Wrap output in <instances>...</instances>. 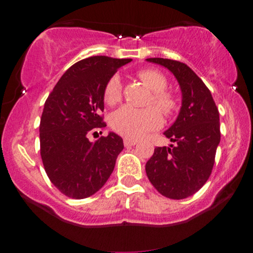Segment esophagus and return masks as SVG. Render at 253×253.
I'll list each match as a JSON object with an SVG mask.
<instances>
[{
	"label": "esophagus",
	"instance_id": "34e87169",
	"mask_svg": "<svg viewBox=\"0 0 253 253\" xmlns=\"http://www.w3.org/2000/svg\"><path fill=\"white\" fill-rule=\"evenodd\" d=\"M138 143L136 140H132V139H124V144L126 147H130V146H134V145Z\"/></svg>",
	"mask_w": 253,
	"mask_h": 253
}]
</instances>
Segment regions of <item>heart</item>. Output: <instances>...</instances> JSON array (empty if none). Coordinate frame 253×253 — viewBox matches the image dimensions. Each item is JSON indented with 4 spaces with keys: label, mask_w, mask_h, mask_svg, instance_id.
<instances>
[{
    "label": "heart",
    "mask_w": 253,
    "mask_h": 253,
    "mask_svg": "<svg viewBox=\"0 0 253 253\" xmlns=\"http://www.w3.org/2000/svg\"><path fill=\"white\" fill-rule=\"evenodd\" d=\"M138 77L152 90L150 104H155L167 117L176 112L178 103L172 92L168 91V78L161 71L153 69H143L138 71ZM123 94V84L119 75H113L104 86L103 98L108 104L119 102ZM163 124L161 113L155 107L138 109L124 106L113 114L110 125L119 134L128 139H140L147 133L158 129Z\"/></svg>",
    "instance_id": "b5f03b06"
}]
</instances>
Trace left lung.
I'll list each match as a JSON object with an SVG mask.
<instances>
[{
    "mask_svg": "<svg viewBox=\"0 0 253 253\" xmlns=\"http://www.w3.org/2000/svg\"><path fill=\"white\" fill-rule=\"evenodd\" d=\"M175 75L182 91L177 120L164 134L175 145L156 147L147 161L146 175L158 193L182 200L199 191L210 178L220 143L219 110L210 89L187 64L147 58Z\"/></svg>",
    "mask_w": 253,
    "mask_h": 253,
    "instance_id": "1",
    "label": "left lung"
}]
</instances>
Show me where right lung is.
Masks as SVG:
<instances>
[{"instance_id":"add662e5","label":"right lung","mask_w":253,"mask_h":253,"mask_svg":"<svg viewBox=\"0 0 253 253\" xmlns=\"http://www.w3.org/2000/svg\"><path fill=\"white\" fill-rule=\"evenodd\" d=\"M132 59L94 56L70 66L58 81L40 119V155L46 173L60 193L85 199L112 175L121 136L110 132L90 143L88 135L106 127L103 92L109 78ZM96 133V132H95Z\"/></svg>"}]
</instances>
